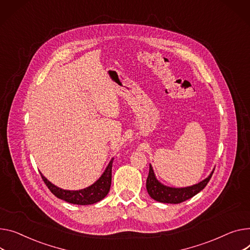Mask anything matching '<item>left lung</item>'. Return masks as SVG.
Here are the masks:
<instances>
[{
  "label": "left lung",
  "instance_id": "left-lung-1",
  "mask_svg": "<svg viewBox=\"0 0 250 250\" xmlns=\"http://www.w3.org/2000/svg\"><path fill=\"white\" fill-rule=\"evenodd\" d=\"M214 169L206 179L197 183L195 185L183 187V188H175V187L166 186L163 184V183H161L155 175L152 165L149 164V171L146 179V191L148 195L151 196V198H153L154 200L158 202L169 203V204L182 203L188 200V199L194 197L206 187V185L208 184V182L210 181L213 175Z\"/></svg>",
  "mask_w": 250,
  "mask_h": 250
}]
</instances>
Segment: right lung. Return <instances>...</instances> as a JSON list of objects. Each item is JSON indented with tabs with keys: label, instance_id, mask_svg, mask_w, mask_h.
Instances as JSON below:
<instances>
[{
	"label": "right lung",
	"instance_id": "add662e5",
	"mask_svg": "<svg viewBox=\"0 0 250 250\" xmlns=\"http://www.w3.org/2000/svg\"><path fill=\"white\" fill-rule=\"evenodd\" d=\"M113 158L109 161L107 167L104 174L96 180L92 185L81 189V190H64L61 189L51 182L46 179L44 175L40 172L41 177L49 188L57 198L61 199L68 203L76 204V205H91L101 200L108 194L110 185H111V169H112Z\"/></svg>",
	"mask_w": 250,
	"mask_h": 250
}]
</instances>
